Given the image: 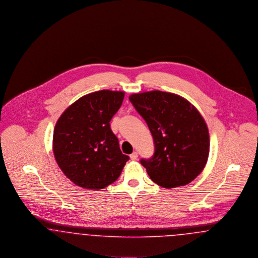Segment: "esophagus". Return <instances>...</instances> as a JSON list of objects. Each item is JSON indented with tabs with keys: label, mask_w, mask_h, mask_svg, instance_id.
<instances>
[{
	"label": "esophagus",
	"mask_w": 258,
	"mask_h": 258,
	"mask_svg": "<svg viewBox=\"0 0 258 258\" xmlns=\"http://www.w3.org/2000/svg\"><path fill=\"white\" fill-rule=\"evenodd\" d=\"M130 158L132 159V160H137V158H138V152H133L131 155H130Z\"/></svg>",
	"instance_id": "34e87169"
}]
</instances>
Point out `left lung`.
<instances>
[{"mask_svg":"<svg viewBox=\"0 0 258 258\" xmlns=\"http://www.w3.org/2000/svg\"><path fill=\"white\" fill-rule=\"evenodd\" d=\"M129 100L153 138V155L140 160L151 180L166 188L191 182L202 172L210 151L201 114L180 96L158 90L133 94Z\"/></svg>","mask_w":258,"mask_h":258,"instance_id":"left-lung-1","label":"left lung"}]
</instances>
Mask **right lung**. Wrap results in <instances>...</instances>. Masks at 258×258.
<instances>
[{"label": "right lung", "instance_id": "obj_1", "mask_svg": "<svg viewBox=\"0 0 258 258\" xmlns=\"http://www.w3.org/2000/svg\"><path fill=\"white\" fill-rule=\"evenodd\" d=\"M124 93L101 90L83 96L60 116L53 133L55 159L77 185L102 189L114 182L129 156L110 129Z\"/></svg>", "mask_w": 258, "mask_h": 258}]
</instances>
